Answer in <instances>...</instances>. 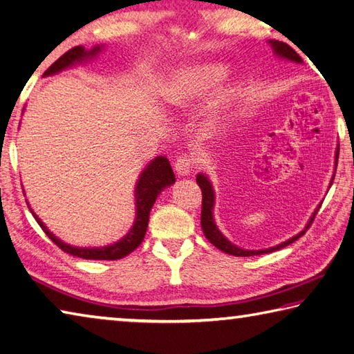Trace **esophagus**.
I'll return each instance as SVG.
<instances>
[{
  "label": "esophagus",
  "mask_w": 354,
  "mask_h": 354,
  "mask_svg": "<svg viewBox=\"0 0 354 354\" xmlns=\"http://www.w3.org/2000/svg\"><path fill=\"white\" fill-rule=\"evenodd\" d=\"M174 169L180 177H185V176H189L191 171L194 169V158H191L189 156H180L176 160V165H174Z\"/></svg>",
  "instance_id": "34e87169"
}]
</instances>
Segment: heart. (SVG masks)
Listing matches in <instances>:
<instances>
[{
	"instance_id": "heart-1",
	"label": "heart",
	"mask_w": 354,
	"mask_h": 354,
	"mask_svg": "<svg viewBox=\"0 0 354 354\" xmlns=\"http://www.w3.org/2000/svg\"><path fill=\"white\" fill-rule=\"evenodd\" d=\"M218 77L220 72L217 69H198L197 72L186 78L185 88L180 91V94L176 97V102H183V100L188 98L189 95L206 91Z\"/></svg>"
}]
</instances>
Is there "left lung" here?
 Returning <instances> with one entry per match:
<instances>
[{
  "label": "left lung",
  "instance_id": "left-lung-1",
  "mask_svg": "<svg viewBox=\"0 0 354 354\" xmlns=\"http://www.w3.org/2000/svg\"><path fill=\"white\" fill-rule=\"evenodd\" d=\"M270 44L271 48L274 49V53L279 57L290 59V62H296V63H302V58L297 55L296 50L290 48L286 43L282 41H276V39H270ZM337 157H339V151H336V166H337ZM331 180H335V176H333ZM196 182L200 186V189H202V216H200V223H202V230H203V234L205 237L209 240V242L216 246L217 250L226 252V254H231V256H237V257H250V256H259V254H266V252H272V251H277L281 248H285V246L291 245L292 242H296L299 237H302L306 230L310 228L313 220H315L317 211H319V206L317 209L313 212V216L310 218V222L306 223L305 230L299 232L297 236L291 237L286 240V242L277 245V246H272V248L268 250H257V251H250V250H242L236 246L234 243H231L228 239H226L222 232L218 231V228L216 226L214 222V217H212V208H214V189H212V185L208 180V177L203 176V174H198L196 177ZM333 183V182H331ZM330 183V185H331Z\"/></svg>",
  "mask_w": 354,
  "mask_h": 354
}]
</instances>
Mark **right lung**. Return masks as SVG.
Wrapping results in <instances>:
<instances>
[{"label": "right lung", "mask_w": 354, "mask_h": 354, "mask_svg": "<svg viewBox=\"0 0 354 354\" xmlns=\"http://www.w3.org/2000/svg\"><path fill=\"white\" fill-rule=\"evenodd\" d=\"M98 52H100V46H95V48L89 52L84 50L83 46H75V48H72L66 53H63V55L44 72V75L48 77V75H52V73L68 69L73 64L82 63L91 57H95ZM174 182H176V176L174 172H172L169 160L162 156L152 160V162L146 166V169L142 172V176H140L136 186L137 211H136L134 226H132L131 231L122 240H120V242L114 245L103 246V248H77V246H71L68 243H64L53 236L48 228H46L44 223L37 217L35 212L32 211L30 212L33 214V217H35L38 225L41 226L43 231L46 232V236H48L59 250L68 252V254L80 257V259H86V260H117L131 254V252L143 242L146 228H148L149 212H151L152 205L156 203V198L158 197L160 192H162L165 188H168V186H171Z\"/></svg>", "instance_id": "right-lung-1"}]
</instances>
